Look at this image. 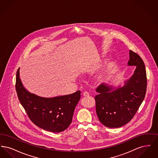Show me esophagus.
Returning <instances> with one entry per match:
<instances>
[{"mask_svg": "<svg viewBox=\"0 0 158 158\" xmlns=\"http://www.w3.org/2000/svg\"><path fill=\"white\" fill-rule=\"evenodd\" d=\"M83 96L84 97H88L89 96V94L88 92H85L83 93Z\"/></svg>", "mask_w": 158, "mask_h": 158, "instance_id": "obj_1", "label": "esophagus"}]
</instances>
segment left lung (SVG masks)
Listing matches in <instances>:
<instances>
[{
  "instance_id": "1",
  "label": "left lung",
  "mask_w": 158,
  "mask_h": 158,
  "mask_svg": "<svg viewBox=\"0 0 158 158\" xmlns=\"http://www.w3.org/2000/svg\"><path fill=\"white\" fill-rule=\"evenodd\" d=\"M128 66H135L133 76L123 86L113 88L106 83L97 88L96 112L99 121L106 127H121L133 118L145 97L147 77L142 58L130 50Z\"/></svg>"
}]
</instances>
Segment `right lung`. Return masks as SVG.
Listing matches in <instances>:
<instances>
[{
  "mask_svg": "<svg viewBox=\"0 0 158 158\" xmlns=\"http://www.w3.org/2000/svg\"><path fill=\"white\" fill-rule=\"evenodd\" d=\"M15 88L19 101L29 118L37 126L47 131L59 133L72 123L76 106L81 98V91L54 98H43L26 90L16 72Z\"/></svg>",
  "mask_w": 158,
  "mask_h": 158,
  "instance_id": "1",
  "label": "right lung"
}]
</instances>
